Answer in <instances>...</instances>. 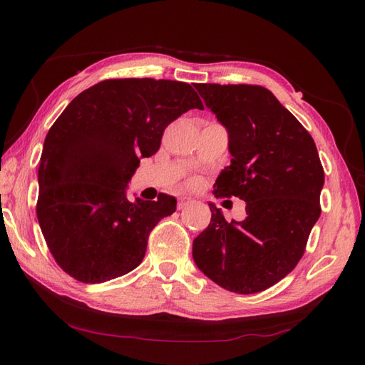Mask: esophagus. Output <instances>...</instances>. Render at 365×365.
I'll return each instance as SVG.
<instances>
[{"label": "esophagus", "mask_w": 365, "mask_h": 365, "mask_svg": "<svg viewBox=\"0 0 365 365\" xmlns=\"http://www.w3.org/2000/svg\"><path fill=\"white\" fill-rule=\"evenodd\" d=\"M188 204H191V200L188 197H180V199H178V202H177V208H178V210H182V208H185Z\"/></svg>", "instance_id": "obj_1"}]
</instances>
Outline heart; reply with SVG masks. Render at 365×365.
<instances>
[{
	"label": "heart",
	"mask_w": 365,
	"mask_h": 365,
	"mask_svg": "<svg viewBox=\"0 0 365 365\" xmlns=\"http://www.w3.org/2000/svg\"><path fill=\"white\" fill-rule=\"evenodd\" d=\"M196 183H197L196 178H191V180H190V185H196Z\"/></svg>",
	"instance_id": "heart-1"
}]
</instances>
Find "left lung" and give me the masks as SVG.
Returning a JSON list of instances; mask_svg holds the SVG:
<instances>
[{
  "label": "left lung",
  "instance_id": "8db88e82",
  "mask_svg": "<svg viewBox=\"0 0 365 365\" xmlns=\"http://www.w3.org/2000/svg\"><path fill=\"white\" fill-rule=\"evenodd\" d=\"M196 89L229 131L230 166L215 183L216 197L246 202L245 221H212L192 242V259L229 292L269 289L298 265L320 218L324 170L309 131L273 92L257 84L200 83Z\"/></svg>",
  "mask_w": 365,
  "mask_h": 365
}]
</instances>
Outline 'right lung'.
<instances>
[{"label": "right lung", "instance_id": "add662e5", "mask_svg": "<svg viewBox=\"0 0 365 365\" xmlns=\"http://www.w3.org/2000/svg\"><path fill=\"white\" fill-rule=\"evenodd\" d=\"M191 108V84L153 78L100 81L76 96L45 138L36 213L46 246L68 276L111 281L143 262L152 229L175 199L125 196L141 158L157 153L163 131Z\"/></svg>", "mask_w": 365, "mask_h": 365}]
</instances>
